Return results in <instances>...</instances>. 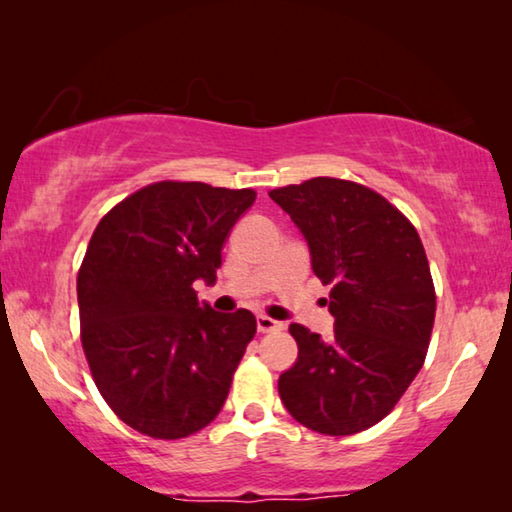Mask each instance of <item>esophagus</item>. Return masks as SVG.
<instances>
[{
    "mask_svg": "<svg viewBox=\"0 0 512 512\" xmlns=\"http://www.w3.org/2000/svg\"><path fill=\"white\" fill-rule=\"evenodd\" d=\"M277 329H282V323H277V320L268 318V316H257V332H277Z\"/></svg>",
    "mask_w": 512,
    "mask_h": 512,
    "instance_id": "esophagus-1",
    "label": "esophagus"
}]
</instances>
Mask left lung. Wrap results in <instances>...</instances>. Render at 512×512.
I'll return each instance as SVG.
<instances>
[{
  "instance_id": "obj_1",
  "label": "left lung",
  "mask_w": 512,
  "mask_h": 512,
  "mask_svg": "<svg viewBox=\"0 0 512 512\" xmlns=\"http://www.w3.org/2000/svg\"><path fill=\"white\" fill-rule=\"evenodd\" d=\"M268 196L302 232L329 291L334 334L298 323V359L277 381L282 404L307 429L350 436L393 411L427 357L436 293L409 219L372 189L311 178Z\"/></svg>"
}]
</instances>
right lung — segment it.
<instances>
[{
    "instance_id": "add662e5",
    "label": "right lung",
    "mask_w": 512,
    "mask_h": 512,
    "mask_svg": "<svg viewBox=\"0 0 512 512\" xmlns=\"http://www.w3.org/2000/svg\"><path fill=\"white\" fill-rule=\"evenodd\" d=\"M255 196L164 180L94 230L76 280L81 343L99 393L128 427L176 440L219 415L257 320L198 302L194 282H216L223 241Z\"/></svg>"
}]
</instances>
